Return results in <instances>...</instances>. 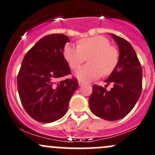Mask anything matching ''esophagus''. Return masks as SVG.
<instances>
[{
    "label": "esophagus",
    "instance_id": "obj_1",
    "mask_svg": "<svg viewBox=\"0 0 155 155\" xmlns=\"http://www.w3.org/2000/svg\"><path fill=\"white\" fill-rule=\"evenodd\" d=\"M78 83H79V85H82L84 84V82L83 81L80 80V79H79V80H78Z\"/></svg>",
    "mask_w": 155,
    "mask_h": 155
}]
</instances>
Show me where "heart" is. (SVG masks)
I'll use <instances>...</instances> for the list:
<instances>
[{
  "instance_id": "obj_1",
  "label": "heart",
  "mask_w": 155,
  "mask_h": 155,
  "mask_svg": "<svg viewBox=\"0 0 155 155\" xmlns=\"http://www.w3.org/2000/svg\"><path fill=\"white\" fill-rule=\"evenodd\" d=\"M64 56L70 68L76 70L86 61L88 64L80 67L76 76L80 80H91L101 75L112 73L117 65L119 53L109 39L103 36L82 38L78 41L77 47L67 45L64 48Z\"/></svg>"
}]
</instances>
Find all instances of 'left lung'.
<instances>
[{"mask_svg": "<svg viewBox=\"0 0 155 155\" xmlns=\"http://www.w3.org/2000/svg\"><path fill=\"white\" fill-rule=\"evenodd\" d=\"M119 47L117 65L104 81L107 87L94 85L90 95V109L98 117L110 121L122 119L132 110L142 89V70L136 51L129 41L110 34Z\"/></svg>", "mask_w": 155, "mask_h": 155, "instance_id": "left-lung-1", "label": "left lung"}]
</instances>
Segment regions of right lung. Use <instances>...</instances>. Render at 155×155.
Wrapping results in <instances>:
<instances>
[{
	"label": "right lung",
	"instance_id": "add662e5",
	"mask_svg": "<svg viewBox=\"0 0 155 155\" xmlns=\"http://www.w3.org/2000/svg\"><path fill=\"white\" fill-rule=\"evenodd\" d=\"M69 41L65 35H48L22 60L17 76L18 92L25 110L36 121L51 123L63 117L77 89L76 78L60 80L71 73L64 56Z\"/></svg>",
	"mask_w": 155,
	"mask_h": 155
}]
</instances>
